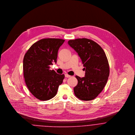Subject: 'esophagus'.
<instances>
[{"mask_svg": "<svg viewBox=\"0 0 135 135\" xmlns=\"http://www.w3.org/2000/svg\"><path fill=\"white\" fill-rule=\"evenodd\" d=\"M65 78H70V77H71V76L70 75L68 74H65Z\"/></svg>", "mask_w": 135, "mask_h": 135, "instance_id": "1", "label": "esophagus"}]
</instances>
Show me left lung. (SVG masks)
Returning <instances> with one entry per match:
<instances>
[{
    "label": "left lung",
    "instance_id": "obj_1",
    "mask_svg": "<svg viewBox=\"0 0 135 135\" xmlns=\"http://www.w3.org/2000/svg\"><path fill=\"white\" fill-rule=\"evenodd\" d=\"M68 44L78 53L85 71V77L75 76L78 83L74 94L82 100H93L104 89L109 75L106 54L100 45L89 39L70 40Z\"/></svg>",
    "mask_w": 135,
    "mask_h": 135
}]
</instances>
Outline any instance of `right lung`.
I'll use <instances>...</instances> for the list:
<instances>
[{"mask_svg":"<svg viewBox=\"0 0 135 135\" xmlns=\"http://www.w3.org/2000/svg\"><path fill=\"white\" fill-rule=\"evenodd\" d=\"M64 41L55 38L41 39L31 45L24 56L23 70L26 84L39 100L45 101L54 97L63 82L64 75L50 70V65L56 63L59 49Z\"/></svg>","mask_w":135,"mask_h":135,"instance_id":"1","label":"right lung"}]
</instances>
